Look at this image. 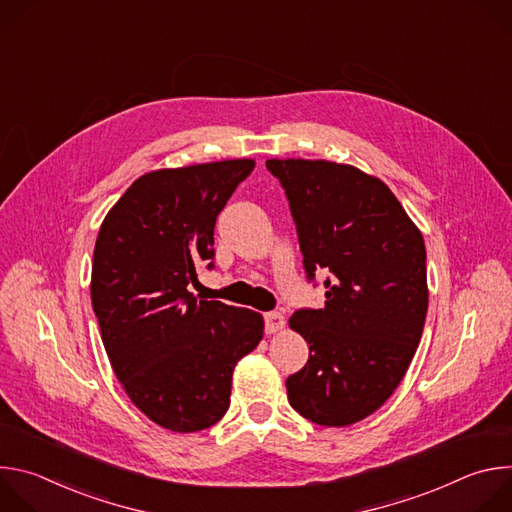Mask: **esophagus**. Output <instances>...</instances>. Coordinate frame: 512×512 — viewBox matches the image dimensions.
Wrapping results in <instances>:
<instances>
[{"label": "esophagus", "instance_id": "1", "mask_svg": "<svg viewBox=\"0 0 512 512\" xmlns=\"http://www.w3.org/2000/svg\"><path fill=\"white\" fill-rule=\"evenodd\" d=\"M263 320H265V332L267 334H275V332L283 330V326H285V318L279 312H267L263 316Z\"/></svg>", "mask_w": 512, "mask_h": 512}]
</instances>
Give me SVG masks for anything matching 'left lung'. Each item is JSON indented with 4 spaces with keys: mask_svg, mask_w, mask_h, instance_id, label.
<instances>
[{
    "mask_svg": "<svg viewBox=\"0 0 512 512\" xmlns=\"http://www.w3.org/2000/svg\"><path fill=\"white\" fill-rule=\"evenodd\" d=\"M298 229L310 281L326 271V304L289 326L310 346L287 377L302 417L344 427L375 413L399 387L427 314L425 243L385 182L326 160H267Z\"/></svg>",
    "mask_w": 512,
    "mask_h": 512,
    "instance_id": "8db88e82",
    "label": "left lung"
}]
</instances>
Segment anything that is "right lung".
<instances>
[{
  "instance_id": "right-lung-1",
  "label": "right lung",
  "mask_w": 512,
  "mask_h": 512,
  "mask_svg": "<svg viewBox=\"0 0 512 512\" xmlns=\"http://www.w3.org/2000/svg\"><path fill=\"white\" fill-rule=\"evenodd\" d=\"M253 160L137 178L101 225L91 300L115 377L154 423L192 433L221 421L233 369L263 338L261 314L196 300L188 285L214 263V223Z\"/></svg>"
}]
</instances>
